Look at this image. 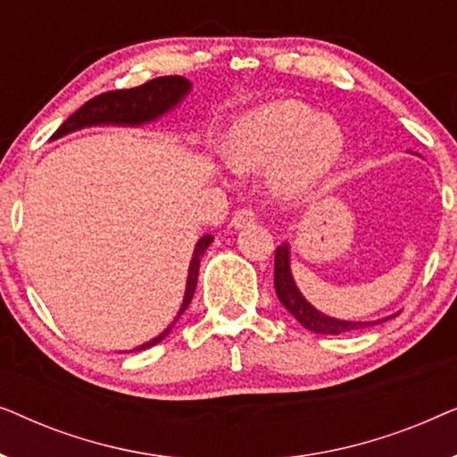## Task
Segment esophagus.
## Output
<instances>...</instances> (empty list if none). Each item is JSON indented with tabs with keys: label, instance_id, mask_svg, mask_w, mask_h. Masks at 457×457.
Returning <instances> with one entry per match:
<instances>
[{
	"label": "esophagus",
	"instance_id": "34e87169",
	"mask_svg": "<svg viewBox=\"0 0 457 457\" xmlns=\"http://www.w3.org/2000/svg\"><path fill=\"white\" fill-rule=\"evenodd\" d=\"M255 220H258V214L252 208H243V210H237L235 216H233V227L235 228H245L249 227V224H253Z\"/></svg>",
	"mask_w": 457,
	"mask_h": 457
}]
</instances>
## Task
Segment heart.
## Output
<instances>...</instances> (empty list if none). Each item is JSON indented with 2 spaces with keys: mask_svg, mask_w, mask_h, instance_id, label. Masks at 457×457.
<instances>
[{
  "mask_svg": "<svg viewBox=\"0 0 457 457\" xmlns=\"http://www.w3.org/2000/svg\"><path fill=\"white\" fill-rule=\"evenodd\" d=\"M341 149V129L297 99L245 112L224 139V158L235 170L258 172L272 166V185L285 197L308 191L330 170Z\"/></svg>",
  "mask_w": 457,
  "mask_h": 457,
  "instance_id": "heart-1",
  "label": "heart"
}]
</instances>
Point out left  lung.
I'll return each mask as SVG.
<instances>
[{
	"label": "left lung",
	"instance_id": "1",
	"mask_svg": "<svg viewBox=\"0 0 457 457\" xmlns=\"http://www.w3.org/2000/svg\"><path fill=\"white\" fill-rule=\"evenodd\" d=\"M274 289H277L280 303H283L285 308L297 318V322L302 324V327L320 335H343V333H349V330L366 328L370 327V324L389 320V318H385V320H377V322L337 320V318L324 316L322 312L312 308V305L303 299L302 293H299L295 283H293L291 268H289V247H287V243L285 245H280L277 249V255H274Z\"/></svg>",
	"mask_w": 457,
	"mask_h": 457
}]
</instances>
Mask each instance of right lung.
Listing matches in <instances>:
<instances>
[{"label":"right lung","mask_w":457,"mask_h":457,"mask_svg":"<svg viewBox=\"0 0 457 457\" xmlns=\"http://www.w3.org/2000/svg\"><path fill=\"white\" fill-rule=\"evenodd\" d=\"M191 89V83L183 77H160L152 79L147 83L139 87H133V89H116V91H105L102 96L93 97L85 105L74 112V114L64 120V124L55 130L52 139H58L62 135L72 133V130H79L83 127H91V124H143L149 120H155V118L164 114L170 108H174L180 99H183ZM212 243V235H205L197 241L195 252H193L191 266H189V278H187V291L183 305H180V312L177 320L183 316V312L189 308L193 293H195L197 287V272H199V260L208 245ZM174 320V322H177ZM174 322L168 327L164 333L155 337V339L143 343L133 352H141V349H147L160 343L164 337L170 333Z\"/></svg>","instance_id":"1"}]
</instances>
